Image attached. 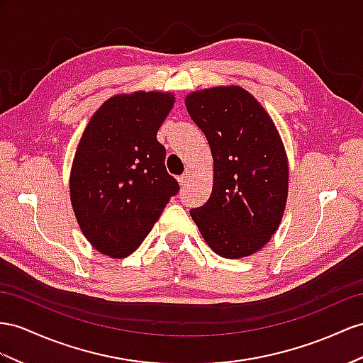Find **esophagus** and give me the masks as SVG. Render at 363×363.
I'll list each match as a JSON object with an SVG mask.
<instances>
[{
	"mask_svg": "<svg viewBox=\"0 0 363 363\" xmlns=\"http://www.w3.org/2000/svg\"><path fill=\"white\" fill-rule=\"evenodd\" d=\"M189 179H190V172L187 170V172H185L184 174H181V176H179V178H178V182L182 185V187H184V185H187Z\"/></svg>",
	"mask_w": 363,
	"mask_h": 363,
	"instance_id": "obj_1",
	"label": "esophagus"
}]
</instances>
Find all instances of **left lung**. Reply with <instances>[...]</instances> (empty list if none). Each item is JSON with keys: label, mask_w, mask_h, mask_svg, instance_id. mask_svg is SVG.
Here are the masks:
<instances>
[{"label": "left lung", "mask_w": 363, "mask_h": 363, "mask_svg": "<svg viewBox=\"0 0 363 363\" xmlns=\"http://www.w3.org/2000/svg\"><path fill=\"white\" fill-rule=\"evenodd\" d=\"M185 107L213 156V190L190 215L213 252L239 259L261 250L281 224L288 160L265 108L239 86L191 91Z\"/></svg>", "instance_id": "1"}]
</instances>
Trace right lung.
I'll use <instances>...</instances> for the list:
<instances>
[{
	"instance_id": "1",
	"label": "right lung",
	"mask_w": 363,
	"mask_h": 363,
	"mask_svg": "<svg viewBox=\"0 0 363 363\" xmlns=\"http://www.w3.org/2000/svg\"><path fill=\"white\" fill-rule=\"evenodd\" d=\"M173 104L169 91L111 96L79 139L70 201L82 235L102 255H132L179 191L165 169V147L156 139Z\"/></svg>"
}]
</instances>
